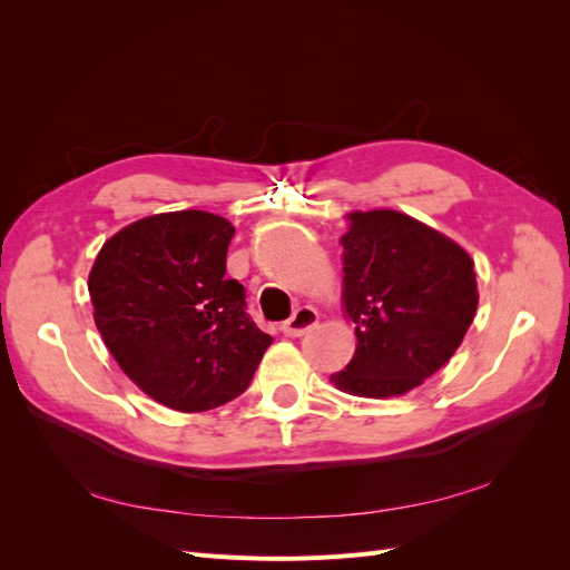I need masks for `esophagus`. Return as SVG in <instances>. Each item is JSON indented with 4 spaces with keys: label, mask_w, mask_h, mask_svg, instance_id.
<instances>
[{
    "label": "esophagus",
    "mask_w": 570,
    "mask_h": 570,
    "mask_svg": "<svg viewBox=\"0 0 570 570\" xmlns=\"http://www.w3.org/2000/svg\"><path fill=\"white\" fill-rule=\"evenodd\" d=\"M318 323V312L316 308H312V306H299V308H295V314H292L285 323H283V327L281 331L287 335V337H302V335H306L308 331H312V327Z\"/></svg>",
    "instance_id": "1"
}]
</instances>
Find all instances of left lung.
Returning a JSON list of instances; mask_svg holds the SVG:
<instances>
[{"mask_svg":"<svg viewBox=\"0 0 570 570\" xmlns=\"http://www.w3.org/2000/svg\"><path fill=\"white\" fill-rule=\"evenodd\" d=\"M342 308L356 352L331 383L387 400L423 385L454 356L478 308L473 258L452 237L402 212L344 216Z\"/></svg>","mask_w":570,"mask_h":570,"instance_id":"8db88e82","label":"left lung"}]
</instances>
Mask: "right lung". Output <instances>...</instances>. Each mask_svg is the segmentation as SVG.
Instances as JSON below:
<instances>
[{
    "instance_id": "obj_1",
    "label": "right lung",
    "mask_w": 570,
    "mask_h": 570,
    "mask_svg": "<svg viewBox=\"0 0 570 570\" xmlns=\"http://www.w3.org/2000/svg\"><path fill=\"white\" fill-rule=\"evenodd\" d=\"M233 223L185 209L154 214L111 235L88 289L95 325L130 381L183 413L235 400L271 347L226 281Z\"/></svg>"
}]
</instances>
